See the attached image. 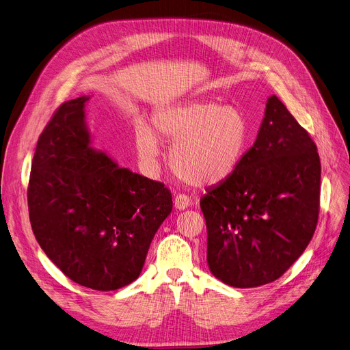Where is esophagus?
<instances>
[{
    "instance_id": "obj_1",
    "label": "esophagus",
    "mask_w": 350,
    "mask_h": 350,
    "mask_svg": "<svg viewBox=\"0 0 350 350\" xmlns=\"http://www.w3.org/2000/svg\"><path fill=\"white\" fill-rule=\"evenodd\" d=\"M190 204H191V198H190L187 194L180 193V194H176V196H174V207H176L177 210H185V208H187Z\"/></svg>"
}]
</instances>
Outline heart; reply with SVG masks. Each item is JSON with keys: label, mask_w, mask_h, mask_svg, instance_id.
<instances>
[{"label": "heart", "mask_w": 350, "mask_h": 350, "mask_svg": "<svg viewBox=\"0 0 350 350\" xmlns=\"http://www.w3.org/2000/svg\"><path fill=\"white\" fill-rule=\"evenodd\" d=\"M152 123L161 137L176 139L170 154L172 165L181 180L193 186L226 180L247 150L248 123L234 106L208 102L161 106L154 110ZM155 133L144 122L136 126L137 150L149 167L156 165L160 154Z\"/></svg>", "instance_id": "1"}]
</instances>
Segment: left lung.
<instances>
[{
  "label": "left lung",
  "instance_id": "left-lung-1",
  "mask_svg": "<svg viewBox=\"0 0 350 350\" xmlns=\"http://www.w3.org/2000/svg\"><path fill=\"white\" fill-rule=\"evenodd\" d=\"M319 203L317 144L272 95L254 146L200 200L210 271L235 288L278 280L314 237Z\"/></svg>",
  "mask_w": 350,
  "mask_h": 350
}]
</instances>
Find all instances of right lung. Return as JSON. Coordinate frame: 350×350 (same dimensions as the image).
<instances>
[{
    "label": "right lung",
    "instance_id": "obj_1",
    "mask_svg": "<svg viewBox=\"0 0 350 350\" xmlns=\"http://www.w3.org/2000/svg\"><path fill=\"white\" fill-rule=\"evenodd\" d=\"M64 102L42 131L28 183L29 221L48 258L96 291L133 282L160 224L172 213L163 183L120 169L92 149L83 107Z\"/></svg>",
    "mask_w": 350,
    "mask_h": 350
}]
</instances>
